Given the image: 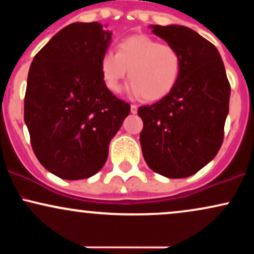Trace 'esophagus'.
<instances>
[{"label": "esophagus", "mask_w": 254, "mask_h": 254, "mask_svg": "<svg viewBox=\"0 0 254 254\" xmlns=\"http://www.w3.org/2000/svg\"><path fill=\"white\" fill-rule=\"evenodd\" d=\"M130 111H131V113H133V115L137 113V106H136V105H131Z\"/></svg>", "instance_id": "34e87169"}]
</instances>
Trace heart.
<instances>
[{"label":"heart","instance_id":"1","mask_svg":"<svg viewBox=\"0 0 254 254\" xmlns=\"http://www.w3.org/2000/svg\"><path fill=\"white\" fill-rule=\"evenodd\" d=\"M182 56L176 48L160 44L147 34L125 38L117 45V54L106 51L100 60V74L112 93L123 88L127 76L130 93L136 98L156 101L167 97L182 74Z\"/></svg>","mask_w":254,"mask_h":254}]
</instances>
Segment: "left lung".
Listing matches in <instances>:
<instances>
[{
  "label": "left lung",
  "instance_id": "left-lung-1",
  "mask_svg": "<svg viewBox=\"0 0 254 254\" xmlns=\"http://www.w3.org/2000/svg\"><path fill=\"white\" fill-rule=\"evenodd\" d=\"M155 36L182 56V74L173 90L137 111L143 157L167 178L197 173L216 156L223 141L230 86L220 52L205 38L180 25H150Z\"/></svg>",
  "mask_w": 254,
  "mask_h": 254
}]
</instances>
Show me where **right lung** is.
Segmentation results:
<instances>
[{
    "label": "right lung",
    "instance_id": "add662e5",
    "mask_svg": "<svg viewBox=\"0 0 254 254\" xmlns=\"http://www.w3.org/2000/svg\"><path fill=\"white\" fill-rule=\"evenodd\" d=\"M111 36L99 22H74L55 34L30 66L24 118L32 148L62 179L98 173L130 113V105L101 78L99 64Z\"/></svg>",
    "mask_w": 254,
    "mask_h": 254
}]
</instances>
